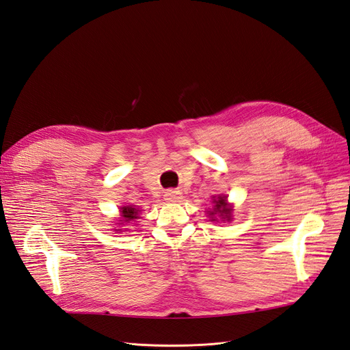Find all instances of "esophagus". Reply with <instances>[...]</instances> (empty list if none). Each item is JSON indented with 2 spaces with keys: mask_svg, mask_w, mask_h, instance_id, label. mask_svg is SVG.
Masks as SVG:
<instances>
[{
  "mask_svg": "<svg viewBox=\"0 0 350 350\" xmlns=\"http://www.w3.org/2000/svg\"><path fill=\"white\" fill-rule=\"evenodd\" d=\"M165 200L167 201H177V200H180L182 198V193L180 192H178V191H174V189H170V191H167L165 192Z\"/></svg>",
  "mask_w": 350,
  "mask_h": 350,
  "instance_id": "34e87169",
  "label": "esophagus"
}]
</instances>
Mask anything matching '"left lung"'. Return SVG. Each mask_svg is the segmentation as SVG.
<instances>
[{
  "label": "left lung",
  "mask_w": 350,
  "mask_h": 350,
  "mask_svg": "<svg viewBox=\"0 0 350 350\" xmlns=\"http://www.w3.org/2000/svg\"><path fill=\"white\" fill-rule=\"evenodd\" d=\"M216 202V205H214V211H210V216H214V214H219V216H221V219H226V220H230V213H232V208L228 207L226 204V200L225 196H220V198Z\"/></svg>",
  "instance_id": "1"
}]
</instances>
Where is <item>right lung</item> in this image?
I'll return each mask as SVG.
<instances>
[{
    "instance_id": "right-lung-1",
    "label": "right lung",
    "mask_w": 350,
    "mask_h": 350,
    "mask_svg": "<svg viewBox=\"0 0 350 350\" xmlns=\"http://www.w3.org/2000/svg\"><path fill=\"white\" fill-rule=\"evenodd\" d=\"M137 214H139V210L134 208L133 205H131V207H130V205H129V207H122V210H121L122 220H120V221L121 223H129L134 219H137Z\"/></svg>"
}]
</instances>
